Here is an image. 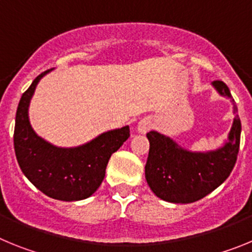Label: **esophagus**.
Listing matches in <instances>:
<instances>
[{
  "mask_svg": "<svg viewBox=\"0 0 252 252\" xmlns=\"http://www.w3.org/2000/svg\"><path fill=\"white\" fill-rule=\"evenodd\" d=\"M151 127H153V122H151V120L144 119L139 122V125H137V131H139L140 133H146Z\"/></svg>",
  "mask_w": 252,
  "mask_h": 252,
  "instance_id": "esophagus-1",
  "label": "esophagus"
}]
</instances>
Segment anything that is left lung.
Segmentation results:
<instances>
[{
	"label": "left lung",
	"instance_id": "obj_1",
	"mask_svg": "<svg viewBox=\"0 0 252 252\" xmlns=\"http://www.w3.org/2000/svg\"><path fill=\"white\" fill-rule=\"evenodd\" d=\"M213 87L223 97L232 99L222 81ZM233 101V99H232ZM237 107L233 103V112ZM241 136V121L235 116L227 141L221 148L207 153L183 149L169 136L157 131L146 133L150 149L145 165V178L150 189L160 199L170 203L199 201L221 186L231 174L237 160Z\"/></svg>",
	"mask_w": 252,
	"mask_h": 252
}]
</instances>
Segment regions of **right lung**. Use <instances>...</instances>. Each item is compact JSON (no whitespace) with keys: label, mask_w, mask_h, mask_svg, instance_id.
Returning <instances> with one entry per match:
<instances>
[{"label":"right lung","mask_w":252,"mask_h":252,"mask_svg":"<svg viewBox=\"0 0 252 252\" xmlns=\"http://www.w3.org/2000/svg\"><path fill=\"white\" fill-rule=\"evenodd\" d=\"M50 70L37 75L20 99L15 154L22 173L44 194L58 201H81L101 186L108 160L130 137V127L107 131L77 148H58L37 136L29 121V104L39 81Z\"/></svg>","instance_id":"1"}]
</instances>
